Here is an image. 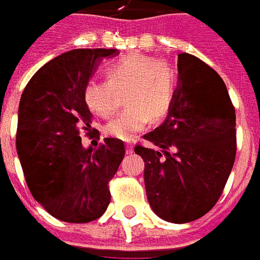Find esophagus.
Segmentation results:
<instances>
[{
	"label": "esophagus",
	"mask_w": 260,
	"mask_h": 260,
	"mask_svg": "<svg viewBox=\"0 0 260 260\" xmlns=\"http://www.w3.org/2000/svg\"><path fill=\"white\" fill-rule=\"evenodd\" d=\"M132 152H134V146H132V143H131V142H126V154H131Z\"/></svg>",
	"instance_id": "34e87169"
}]
</instances>
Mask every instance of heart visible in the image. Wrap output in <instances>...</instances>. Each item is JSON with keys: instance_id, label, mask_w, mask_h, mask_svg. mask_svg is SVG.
Listing matches in <instances>:
<instances>
[{"instance_id": "obj_1", "label": "heart", "mask_w": 260, "mask_h": 260, "mask_svg": "<svg viewBox=\"0 0 260 260\" xmlns=\"http://www.w3.org/2000/svg\"><path fill=\"white\" fill-rule=\"evenodd\" d=\"M108 80H90L83 96L87 107L100 117H110L121 103L126 107L106 126L110 136L131 139L153 119L163 118L174 103L178 75L166 59L147 55H126L107 68Z\"/></svg>"}]
</instances>
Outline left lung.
<instances>
[{
	"instance_id": "1",
	"label": "left lung",
	"mask_w": 260,
	"mask_h": 260,
	"mask_svg": "<svg viewBox=\"0 0 260 260\" xmlns=\"http://www.w3.org/2000/svg\"><path fill=\"white\" fill-rule=\"evenodd\" d=\"M136 145L145 161L149 205L170 223L205 216L223 193L237 152L235 108L220 75L191 54H178V86L163 124Z\"/></svg>"
}]
</instances>
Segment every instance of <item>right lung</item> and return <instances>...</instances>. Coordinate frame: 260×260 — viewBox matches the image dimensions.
I'll use <instances>...</instances> for the list:
<instances>
[{"label": "right lung", "instance_id": "obj_1", "mask_svg": "<svg viewBox=\"0 0 260 260\" xmlns=\"http://www.w3.org/2000/svg\"><path fill=\"white\" fill-rule=\"evenodd\" d=\"M114 48H76L55 57L31 76L18 111L16 150L30 193L53 217L89 223L106 212L108 182L125 156L124 142L106 138L96 149L82 145L91 113L86 85ZM91 138L99 135L90 134Z\"/></svg>", "mask_w": 260, "mask_h": 260}]
</instances>
